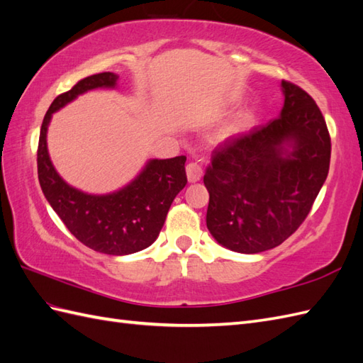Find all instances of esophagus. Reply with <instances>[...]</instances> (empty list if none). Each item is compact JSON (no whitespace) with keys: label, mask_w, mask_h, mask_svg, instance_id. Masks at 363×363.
Masks as SVG:
<instances>
[{"label":"esophagus","mask_w":363,"mask_h":363,"mask_svg":"<svg viewBox=\"0 0 363 363\" xmlns=\"http://www.w3.org/2000/svg\"><path fill=\"white\" fill-rule=\"evenodd\" d=\"M187 178L190 182H198L202 176V162L191 161L187 164Z\"/></svg>","instance_id":"esophagus-1"}]
</instances>
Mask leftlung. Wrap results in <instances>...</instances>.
<instances>
[{"instance_id": "obj_1", "label": "left lung", "mask_w": 363, "mask_h": 363, "mask_svg": "<svg viewBox=\"0 0 363 363\" xmlns=\"http://www.w3.org/2000/svg\"><path fill=\"white\" fill-rule=\"evenodd\" d=\"M282 90L281 116L220 143L203 174L207 228L238 253H261L290 238L330 170L331 138L320 108L290 81Z\"/></svg>"}]
</instances>
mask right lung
I'll use <instances>...</instances> for the list:
<instances>
[{
	"instance_id": "right-lung-1",
	"label": "right lung",
	"mask_w": 363,
	"mask_h": 363,
	"mask_svg": "<svg viewBox=\"0 0 363 363\" xmlns=\"http://www.w3.org/2000/svg\"><path fill=\"white\" fill-rule=\"evenodd\" d=\"M116 81L115 73L102 72L78 81L53 99L41 125L36 164L44 196L70 233L95 252L124 256L141 252L156 240L173 199L187 184V157L148 161L141 174L127 187L95 196L62 181L52 165L45 139L53 111L87 90L115 87Z\"/></svg>"
}]
</instances>
